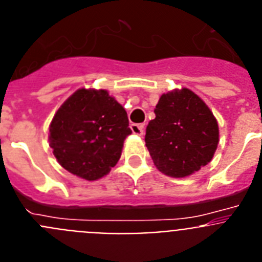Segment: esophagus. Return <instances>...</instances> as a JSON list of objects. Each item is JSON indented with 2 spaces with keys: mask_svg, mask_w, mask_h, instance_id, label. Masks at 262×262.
I'll list each match as a JSON object with an SVG mask.
<instances>
[{
  "mask_svg": "<svg viewBox=\"0 0 262 262\" xmlns=\"http://www.w3.org/2000/svg\"><path fill=\"white\" fill-rule=\"evenodd\" d=\"M131 129H133V133L135 134V135H139L142 136L143 134H144V124H131Z\"/></svg>",
  "mask_w": 262,
  "mask_h": 262,
  "instance_id": "esophagus-1",
  "label": "esophagus"
}]
</instances>
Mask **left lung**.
Segmentation results:
<instances>
[{"label":"left lung","mask_w":262,"mask_h":262,"mask_svg":"<svg viewBox=\"0 0 262 262\" xmlns=\"http://www.w3.org/2000/svg\"><path fill=\"white\" fill-rule=\"evenodd\" d=\"M145 129V145L160 172L186 177L211 161L219 128L210 108L189 89L160 97Z\"/></svg>","instance_id":"1"}]
</instances>
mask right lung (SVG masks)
Returning a JSON list of instances; mask_svg holds the SVG:
<instances>
[{"instance_id":"add662e5","label":"right lung","mask_w":262,"mask_h":262,"mask_svg":"<svg viewBox=\"0 0 262 262\" xmlns=\"http://www.w3.org/2000/svg\"><path fill=\"white\" fill-rule=\"evenodd\" d=\"M129 134L126 110L106 90L80 89L53 117L50 143L62 168L94 181L115 166Z\"/></svg>"}]
</instances>
